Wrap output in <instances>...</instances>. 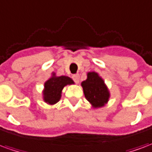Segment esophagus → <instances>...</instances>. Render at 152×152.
I'll list each match as a JSON object with an SVG mask.
<instances>
[{"instance_id":"obj_1","label":"esophagus","mask_w":152,"mask_h":152,"mask_svg":"<svg viewBox=\"0 0 152 152\" xmlns=\"http://www.w3.org/2000/svg\"><path fill=\"white\" fill-rule=\"evenodd\" d=\"M72 79L74 80V81H75L76 83H79V81H80L79 74H75V75H73Z\"/></svg>"}]
</instances>
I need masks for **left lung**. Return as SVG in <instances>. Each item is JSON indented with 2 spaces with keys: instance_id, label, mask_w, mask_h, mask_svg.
I'll return each instance as SVG.
<instances>
[{
  "instance_id": "left-lung-1",
  "label": "left lung",
  "mask_w": 152,
  "mask_h": 152,
  "mask_svg": "<svg viewBox=\"0 0 152 152\" xmlns=\"http://www.w3.org/2000/svg\"><path fill=\"white\" fill-rule=\"evenodd\" d=\"M86 99L94 108H99L105 106L110 99V92L104 80L99 73L89 72L87 79L81 82Z\"/></svg>"
}]
</instances>
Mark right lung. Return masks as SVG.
<instances>
[{"instance_id":"1","label":"right lung","mask_w":152,"mask_h":152,"mask_svg":"<svg viewBox=\"0 0 152 152\" xmlns=\"http://www.w3.org/2000/svg\"><path fill=\"white\" fill-rule=\"evenodd\" d=\"M73 84H75L73 80L68 76H57L55 73L52 72L51 77L44 84L43 100L47 104L54 105L61 99L63 88Z\"/></svg>"}]
</instances>
